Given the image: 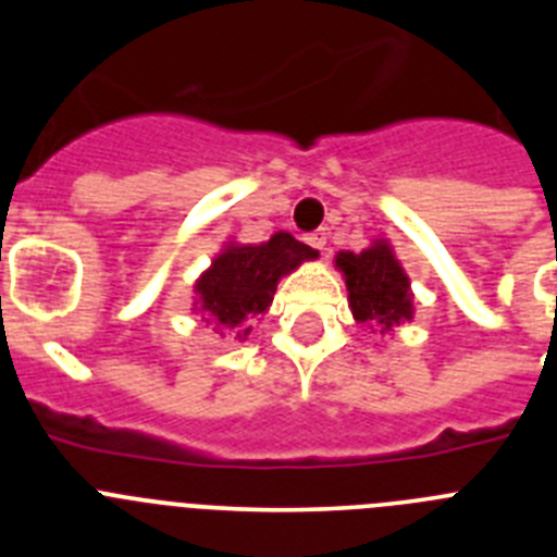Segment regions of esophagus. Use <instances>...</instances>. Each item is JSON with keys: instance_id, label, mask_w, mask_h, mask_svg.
<instances>
[{"instance_id": "obj_1", "label": "esophagus", "mask_w": 557, "mask_h": 557, "mask_svg": "<svg viewBox=\"0 0 557 557\" xmlns=\"http://www.w3.org/2000/svg\"><path fill=\"white\" fill-rule=\"evenodd\" d=\"M326 239H329V236H326V231H312V234H307V245H312V248L314 250H321V253H323V250H326Z\"/></svg>"}]
</instances>
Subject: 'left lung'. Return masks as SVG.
I'll return each mask as SVG.
<instances>
[{
  "instance_id": "1",
  "label": "left lung",
  "mask_w": 557,
  "mask_h": 557,
  "mask_svg": "<svg viewBox=\"0 0 557 557\" xmlns=\"http://www.w3.org/2000/svg\"><path fill=\"white\" fill-rule=\"evenodd\" d=\"M337 268L346 273L348 307L359 323L391 332L401 321H410V282L385 243L362 253H339Z\"/></svg>"
}]
</instances>
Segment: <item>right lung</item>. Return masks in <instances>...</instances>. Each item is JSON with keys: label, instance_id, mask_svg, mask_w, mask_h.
Segmentation results:
<instances>
[{"label": "right lung", "instance_id": "right-lung-1", "mask_svg": "<svg viewBox=\"0 0 557 557\" xmlns=\"http://www.w3.org/2000/svg\"><path fill=\"white\" fill-rule=\"evenodd\" d=\"M314 256L318 250L289 234H273L264 245H231L195 287L206 323L236 337L248 334L245 323L256 321L273 304L278 278Z\"/></svg>", "mask_w": 557, "mask_h": 557}]
</instances>
